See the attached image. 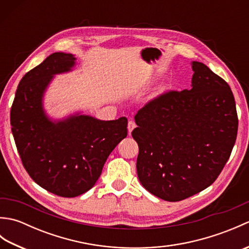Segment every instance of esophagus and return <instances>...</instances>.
<instances>
[{
	"instance_id": "esophagus-1",
	"label": "esophagus",
	"mask_w": 249,
	"mask_h": 249,
	"mask_svg": "<svg viewBox=\"0 0 249 249\" xmlns=\"http://www.w3.org/2000/svg\"><path fill=\"white\" fill-rule=\"evenodd\" d=\"M136 127V123L134 121H128V124H127V128H128V134L130 135L131 134V131L134 130V128Z\"/></svg>"
}]
</instances>
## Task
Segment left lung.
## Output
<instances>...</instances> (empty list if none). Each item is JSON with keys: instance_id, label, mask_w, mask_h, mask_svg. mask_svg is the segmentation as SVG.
Masks as SVG:
<instances>
[{"instance_id": "left-lung-1", "label": "left lung", "mask_w": 249, "mask_h": 249, "mask_svg": "<svg viewBox=\"0 0 249 249\" xmlns=\"http://www.w3.org/2000/svg\"><path fill=\"white\" fill-rule=\"evenodd\" d=\"M192 89L154 98L135 115L137 173L147 192L181 201L212 185L236 140L235 100L229 84L203 63H192Z\"/></svg>"}]
</instances>
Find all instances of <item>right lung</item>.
Wrapping results in <instances>:
<instances>
[{"label": "right lung", "instance_id": "obj_1", "mask_svg": "<svg viewBox=\"0 0 249 249\" xmlns=\"http://www.w3.org/2000/svg\"><path fill=\"white\" fill-rule=\"evenodd\" d=\"M76 57L55 52L19 82L10 110L18 153L29 176L40 187L72 198L91 189L110 153L127 136V119L100 121L75 114L52 121L43 97L54 75L71 71Z\"/></svg>", "mask_w": 249, "mask_h": 249}]
</instances>
